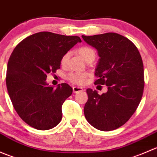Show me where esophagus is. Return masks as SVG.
<instances>
[{
	"instance_id": "esophagus-1",
	"label": "esophagus",
	"mask_w": 157,
	"mask_h": 157,
	"mask_svg": "<svg viewBox=\"0 0 157 157\" xmlns=\"http://www.w3.org/2000/svg\"><path fill=\"white\" fill-rule=\"evenodd\" d=\"M83 90V89L82 87H80V86H74V87H73V92H74V93H78V92L82 91Z\"/></svg>"
}]
</instances>
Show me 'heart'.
Segmentation results:
<instances>
[{
  "instance_id": "heart-1",
  "label": "heart",
  "mask_w": 157,
  "mask_h": 157,
  "mask_svg": "<svg viewBox=\"0 0 157 157\" xmlns=\"http://www.w3.org/2000/svg\"><path fill=\"white\" fill-rule=\"evenodd\" d=\"M77 52L81 56V58L83 60H85V61H87L88 59H90L91 58H95L94 50L93 48H90V47H81V48H78ZM67 58H68V54H65L62 57V58H61V64H65L67 61ZM67 78L71 82H73V83L81 84V83H85L86 78H87V74L86 73H71L67 76Z\"/></svg>"
}]
</instances>
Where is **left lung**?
Returning <instances> with one entry per match:
<instances>
[{"instance_id": "8db88e82", "label": "left lung", "mask_w": 157, "mask_h": 157, "mask_svg": "<svg viewBox=\"0 0 157 157\" xmlns=\"http://www.w3.org/2000/svg\"><path fill=\"white\" fill-rule=\"evenodd\" d=\"M97 50L99 59L95 70L96 84L108 86L99 95L87 89L84 106L86 119L93 127L109 131L125 124L141 100L144 87V64L138 49L131 41L115 33L82 36Z\"/></svg>"}]
</instances>
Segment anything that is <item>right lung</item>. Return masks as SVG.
<instances>
[{
  "label": "right lung",
  "mask_w": 157,
  "mask_h": 157,
  "mask_svg": "<svg viewBox=\"0 0 157 157\" xmlns=\"http://www.w3.org/2000/svg\"><path fill=\"white\" fill-rule=\"evenodd\" d=\"M77 42H81L78 36L41 32L13 51L7 68V91L16 112L31 127L45 131L61 121V107L73 89L67 83L54 88L46 82L47 74L61 67L62 57Z\"/></svg>",
  "instance_id": "obj_1"
}]
</instances>
